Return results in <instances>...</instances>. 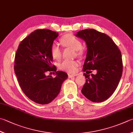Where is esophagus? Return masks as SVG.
Returning a JSON list of instances; mask_svg holds the SVG:
<instances>
[{
    "label": "esophagus",
    "mask_w": 133,
    "mask_h": 133,
    "mask_svg": "<svg viewBox=\"0 0 133 133\" xmlns=\"http://www.w3.org/2000/svg\"><path fill=\"white\" fill-rule=\"evenodd\" d=\"M77 74H68V77H69V78H71V77L76 76H77Z\"/></svg>",
    "instance_id": "1"
}]
</instances>
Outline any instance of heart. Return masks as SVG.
I'll use <instances>...</instances> for the list:
<instances>
[{
  "mask_svg": "<svg viewBox=\"0 0 133 133\" xmlns=\"http://www.w3.org/2000/svg\"><path fill=\"white\" fill-rule=\"evenodd\" d=\"M60 43L65 47H68L75 50L77 56H82L84 53V49L83 47L81 40L75 36L73 35L67 34L62 36L60 39ZM50 53L52 58L56 60H59L61 57V51L56 44L51 45L50 48ZM78 62L76 61L65 60L60 64L59 67L64 71L71 73L76 71V68L78 66Z\"/></svg>",
  "mask_w": 133,
  "mask_h": 133,
  "instance_id": "obj_1",
  "label": "heart"
}]
</instances>
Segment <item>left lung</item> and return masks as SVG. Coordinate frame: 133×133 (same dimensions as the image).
Wrapping results in <instances>:
<instances>
[{
	"mask_svg": "<svg viewBox=\"0 0 133 133\" xmlns=\"http://www.w3.org/2000/svg\"><path fill=\"white\" fill-rule=\"evenodd\" d=\"M76 36L84 40L87 45V55L83 65L86 79L82 92L94 102H103L114 93L122 75L121 52L107 35L93 29L77 32ZM96 69V75L88 74L87 70Z\"/></svg>",
	"mask_w": 133,
	"mask_h": 133,
	"instance_id": "left-lung-1",
	"label": "left lung"
}]
</instances>
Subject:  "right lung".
Returning a JSON list of instances; mask_svg holds the SVG:
<instances>
[{"label": "right lung", "mask_w": 133, "mask_h": 133, "mask_svg": "<svg viewBox=\"0 0 133 133\" xmlns=\"http://www.w3.org/2000/svg\"><path fill=\"white\" fill-rule=\"evenodd\" d=\"M58 36V32L49 29L36 30L21 42L15 56L14 69L19 86L26 97L37 104L51 102L68 77L65 72L57 71L51 64L50 48ZM51 71L56 72L55 78L46 75Z\"/></svg>", "instance_id": "right-lung-1"}]
</instances>
